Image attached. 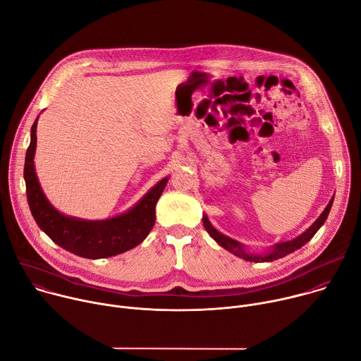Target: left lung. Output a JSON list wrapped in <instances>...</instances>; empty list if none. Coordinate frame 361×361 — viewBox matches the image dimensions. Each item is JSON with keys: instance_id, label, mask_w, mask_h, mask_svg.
Wrapping results in <instances>:
<instances>
[{"instance_id": "8db88e82", "label": "left lung", "mask_w": 361, "mask_h": 361, "mask_svg": "<svg viewBox=\"0 0 361 361\" xmlns=\"http://www.w3.org/2000/svg\"><path fill=\"white\" fill-rule=\"evenodd\" d=\"M333 200H334V197L330 200V202L327 204V207H326L324 212L320 214V217L312 224V227H308L301 235H298V237H295V238H293V240H290V241H284V243H279V244L273 245V248H271L269 252H266V254H248V252H245L244 248H243V245H241L238 241H235V240H233V238H230V237L221 234L220 231H217V230L212 226V223L209 221L207 216H202V224H204V228L207 230V233H209L221 247H224L226 250H228V251L233 252L234 255L241 257V259H244V260H247V262H254V263L274 262V260L281 259V257H284V255H287V254H290V252L298 250V248L302 247L307 241H310V240L314 237V234L319 231V228H320V227L324 224V221L327 220V216H329V213H330V210H331V205H333Z\"/></svg>"}]
</instances>
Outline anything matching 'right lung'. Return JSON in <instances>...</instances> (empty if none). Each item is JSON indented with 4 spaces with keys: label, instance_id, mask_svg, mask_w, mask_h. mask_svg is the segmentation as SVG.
<instances>
[{
    "label": "right lung",
    "instance_id": "right-lung-1",
    "mask_svg": "<svg viewBox=\"0 0 361 361\" xmlns=\"http://www.w3.org/2000/svg\"><path fill=\"white\" fill-rule=\"evenodd\" d=\"M37 123L38 117L31 127L24 180L30 210L38 227L56 244L85 259H106L142 243L156 223V204L167 185L169 177L159 181L133 209L121 216L97 221L64 216L47 200L35 174Z\"/></svg>",
    "mask_w": 361,
    "mask_h": 361
}]
</instances>
